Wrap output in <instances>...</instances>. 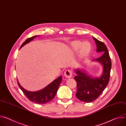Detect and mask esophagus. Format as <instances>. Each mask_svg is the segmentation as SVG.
Masks as SVG:
<instances>
[{"mask_svg": "<svg viewBox=\"0 0 126 126\" xmlns=\"http://www.w3.org/2000/svg\"><path fill=\"white\" fill-rule=\"evenodd\" d=\"M64 75L66 78H67L68 79L71 78L72 77V71L69 70V69H67V70H66L64 72Z\"/></svg>", "mask_w": 126, "mask_h": 126, "instance_id": "esophagus-1", "label": "esophagus"}]
</instances>
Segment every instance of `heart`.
<instances>
[{
    "instance_id": "b5f03b06",
    "label": "heart",
    "mask_w": 126,
    "mask_h": 126,
    "mask_svg": "<svg viewBox=\"0 0 126 126\" xmlns=\"http://www.w3.org/2000/svg\"><path fill=\"white\" fill-rule=\"evenodd\" d=\"M71 47L74 52L78 51L79 48V54L81 58L86 57L89 54L91 50V46L87 42H85L81 44L79 41H74L71 44Z\"/></svg>"
}]
</instances>
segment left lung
I'll return each instance as SVG.
<instances>
[{
	"label": "left lung",
	"instance_id": "left-lung-1",
	"mask_svg": "<svg viewBox=\"0 0 126 126\" xmlns=\"http://www.w3.org/2000/svg\"><path fill=\"white\" fill-rule=\"evenodd\" d=\"M96 45V52H102L101 57L94 61L99 62L102 65L103 71L99 78H93L84 71L76 69L75 77L77 84L76 96L81 101L91 102L98 97L104 91L110 80L111 63L106 46L103 42L93 37Z\"/></svg>",
	"mask_w": 126,
	"mask_h": 126
}]
</instances>
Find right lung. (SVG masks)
<instances>
[{
	"label": "right lung",
	"instance_id": "add662e5",
	"mask_svg": "<svg viewBox=\"0 0 126 126\" xmlns=\"http://www.w3.org/2000/svg\"><path fill=\"white\" fill-rule=\"evenodd\" d=\"M38 36V35H35L30 38H28L22 44L20 48L30 43L33 39L34 38H35ZM17 80L19 87L27 97V99L36 104H45L48 103L54 98L57 93L60 83L62 81V76H60L57 79H54L43 89L36 92H31L26 90L20 86L18 81V79Z\"/></svg>",
	"mask_w": 126,
	"mask_h": 126
}]
</instances>
